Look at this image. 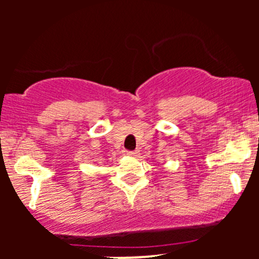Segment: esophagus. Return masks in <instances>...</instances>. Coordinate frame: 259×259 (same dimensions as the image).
<instances>
[{"label": "esophagus", "mask_w": 259, "mask_h": 259, "mask_svg": "<svg viewBox=\"0 0 259 259\" xmlns=\"http://www.w3.org/2000/svg\"><path fill=\"white\" fill-rule=\"evenodd\" d=\"M127 156H132V157H136L139 154V151H127L126 152Z\"/></svg>", "instance_id": "1"}]
</instances>
